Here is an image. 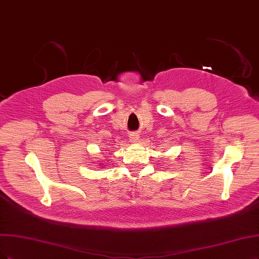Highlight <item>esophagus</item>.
I'll return each mask as SVG.
<instances>
[{
    "mask_svg": "<svg viewBox=\"0 0 259 259\" xmlns=\"http://www.w3.org/2000/svg\"><path fill=\"white\" fill-rule=\"evenodd\" d=\"M130 139H131V141H133V142H137V141L139 140L138 133H132L131 135H130Z\"/></svg>",
    "mask_w": 259,
    "mask_h": 259,
    "instance_id": "obj_1",
    "label": "esophagus"
}]
</instances>
